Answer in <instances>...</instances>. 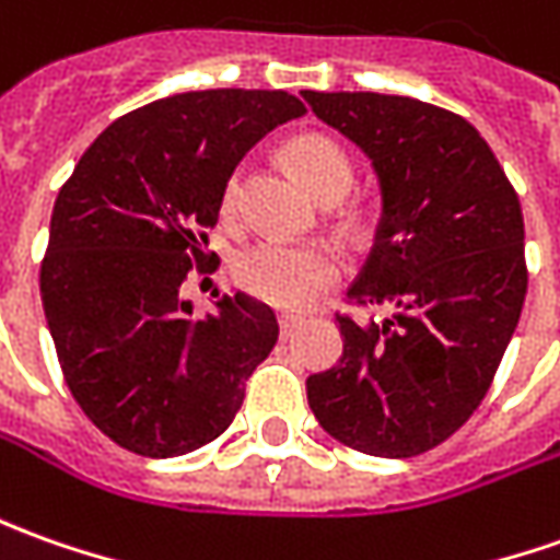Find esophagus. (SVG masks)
I'll return each mask as SVG.
<instances>
[{
  "mask_svg": "<svg viewBox=\"0 0 560 560\" xmlns=\"http://www.w3.org/2000/svg\"><path fill=\"white\" fill-rule=\"evenodd\" d=\"M279 325H281V337L288 340V337H294L296 330L306 325V318H303V315H294V312H281Z\"/></svg>",
  "mask_w": 560,
  "mask_h": 560,
  "instance_id": "34e87169",
  "label": "esophagus"
}]
</instances>
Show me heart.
Here are the masks:
<instances>
[{"label": "heart", "mask_w": 560, "mask_h": 560, "mask_svg": "<svg viewBox=\"0 0 560 560\" xmlns=\"http://www.w3.org/2000/svg\"><path fill=\"white\" fill-rule=\"evenodd\" d=\"M291 162L315 196H334L352 186L355 168L349 152L325 135H303L291 143ZM242 171H232L223 186V217L238 214ZM343 250L330 242H279L260 238L235 257V281L245 294L281 310H306L343 279Z\"/></svg>", "instance_id": "1"}]
</instances>
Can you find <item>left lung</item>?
<instances>
[{"mask_svg": "<svg viewBox=\"0 0 560 560\" xmlns=\"http://www.w3.org/2000/svg\"><path fill=\"white\" fill-rule=\"evenodd\" d=\"M303 101L374 162L383 217L346 300L392 306L368 325L337 312L343 355L306 380L310 408L359 454H425L485 401L518 325V192L488 140L451 109L374 91H303Z\"/></svg>", "mask_w": 560, "mask_h": 560, "instance_id": "1", "label": "left lung"}]
</instances>
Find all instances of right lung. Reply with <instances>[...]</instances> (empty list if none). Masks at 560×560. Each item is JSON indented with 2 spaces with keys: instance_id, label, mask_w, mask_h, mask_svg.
Listing matches in <instances>:
<instances>
[{
  "instance_id": "obj_1",
  "label": "right lung",
  "mask_w": 560,
  "mask_h": 560,
  "mask_svg": "<svg viewBox=\"0 0 560 560\" xmlns=\"http://www.w3.org/2000/svg\"><path fill=\"white\" fill-rule=\"evenodd\" d=\"M306 106L288 91L162 97L91 143L51 211L39 291L75 405L119 447L180 456L220 439L279 340L276 312L217 296L189 318L186 279L217 272L208 230L242 155Z\"/></svg>"
}]
</instances>
